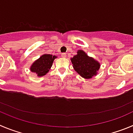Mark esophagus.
<instances>
[{"label": "esophagus", "mask_w": 133, "mask_h": 133, "mask_svg": "<svg viewBox=\"0 0 133 133\" xmlns=\"http://www.w3.org/2000/svg\"><path fill=\"white\" fill-rule=\"evenodd\" d=\"M61 56H62V58H66V53L61 54Z\"/></svg>", "instance_id": "34e87169"}]
</instances>
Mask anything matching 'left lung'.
<instances>
[{
  "mask_svg": "<svg viewBox=\"0 0 133 133\" xmlns=\"http://www.w3.org/2000/svg\"><path fill=\"white\" fill-rule=\"evenodd\" d=\"M71 60L75 71L85 79L92 78V77L96 75L100 68L99 62L89 57L82 50H79L77 54Z\"/></svg>",
  "mask_w": 133,
  "mask_h": 133,
  "instance_id": "left-lung-1",
  "label": "left lung"
}]
</instances>
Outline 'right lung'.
I'll return each instance as SVG.
<instances>
[{"label":"right lung","instance_id":"1","mask_svg":"<svg viewBox=\"0 0 133 133\" xmlns=\"http://www.w3.org/2000/svg\"><path fill=\"white\" fill-rule=\"evenodd\" d=\"M56 58V56L52 55L43 54L32 64L30 71L37 73V76H43L48 73Z\"/></svg>","mask_w":133,"mask_h":133}]
</instances>
